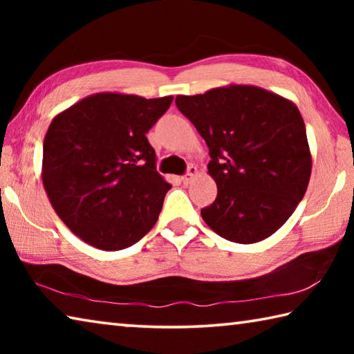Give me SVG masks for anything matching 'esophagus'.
<instances>
[{"mask_svg": "<svg viewBox=\"0 0 354 354\" xmlns=\"http://www.w3.org/2000/svg\"><path fill=\"white\" fill-rule=\"evenodd\" d=\"M196 175H198V169H196L195 165H189L187 173H185V175L181 178V181H183L184 184H190L192 179H194Z\"/></svg>", "mask_w": 354, "mask_h": 354, "instance_id": "34e87169", "label": "esophagus"}]
</instances>
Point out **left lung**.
I'll list each match as a JSON object with an SVG mask.
<instances>
[{
    "label": "left lung",
    "instance_id": "obj_1",
    "mask_svg": "<svg viewBox=\"0 0 354 354\" xmlns=\"http://www.w3.org/2000/svg\"><path fill=\"white\" fill-rule=\"evenodd\" d=\"M175 103L209 148L217 198L201 209L214 232L256 243L283 226L306 194L313 158L298 107L256 86L230 84Z\"/></svg>",
    "mask_w": 354,
    "mask_h": 354
}]
</instances>
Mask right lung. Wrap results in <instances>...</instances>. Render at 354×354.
I'll list each match as a JSON object with an SVG mask.
<instances>
[{"mask_svg": "<svg viewBox=\"0 0 354 354\" xmlns=\"http://www.w3.org/2000/svg\"><path fill=\"white\" fill-rule=\"evenodd\" d=\"M171 101L101 92L53 118L41 181L59 218L81 241L117 251L156 225L171 185L156 171L145 134Z\"/></svg>", "mask_w": 354, "mask_h": 354, "instance_id": "add662e5", "label": "right lung"}]
</instances>
